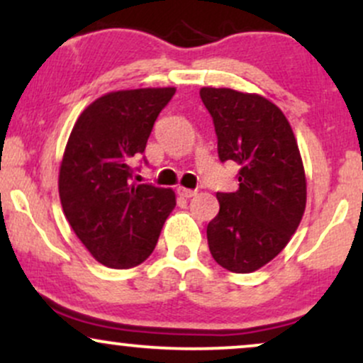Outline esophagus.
Returning a JSON list of instances; mask_svg holds the SVG:
<instances>
[{
  "label": "esophagus",
  "instance_id": "obj_1",
  "mask_svg": "<svg viewBox=\"0 0 363 363\" xmlns=\"http://www.w3.org/2000/svg\"><path fill=\"white\" fill-rule=\"evenodd\" d=\"M196 193H198L196 189H187V187H182V186L177 187V194L182 196V198H193V196H196Z\"/></svg>",
  "mask_w": 363,
  "mask_h": 363
}]
</instances>
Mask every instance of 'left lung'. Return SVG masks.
Here are the masks:
<instances>
[{
  "label": "left lung",
  "mask_w": 363,
  "mask_h": 363,
  "mask_svg": "<svg viewBox=\"0 0 363 363\" xmlns=\"http://www.w3.org/2000/svg\"><path fill=\"white\" fill-rule=\"evenodd\" d=\"M213 118L218 157L240 165L239 189L216 193L210 252L232 273H252L277 257L301 223L307 182L289 119L272 101L232 89L199 90Z\"/></svg>",
  "instance_id": "left-lung-1"
}]
</instances>
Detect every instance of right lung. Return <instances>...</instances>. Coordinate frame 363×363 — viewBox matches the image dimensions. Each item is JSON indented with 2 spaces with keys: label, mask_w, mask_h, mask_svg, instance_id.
<instances>
[{
  "label": "right lung",
  "mask_w": 363,
  "mask_h": 363,
  "mask_svg": "<svg viewBox=\"0 0 363 363\" xmlns=\"http://www.w3.org/2000/svg\"><path fill=\"white\" fill-rule=\"evenodd\" d=\"M174 86L118 90L82 112L60 167V199L82 244L107 268L128 269L155 249L176 206V193L133 182V158L145 152L150 133Z\"/></svg>",
  "instance_id": "right-lung-1"
}]
</instances>
